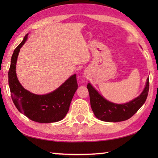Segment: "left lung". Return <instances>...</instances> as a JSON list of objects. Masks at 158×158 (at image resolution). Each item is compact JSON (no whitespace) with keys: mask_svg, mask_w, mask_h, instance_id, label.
I'll return each instance as SVG.
<instances>
[{"mask_svg":"<svg viewBox=\"0 0 158 158\" xmlns=\"http://www.w3.org/2000/svg\"><path fill=\"white\" fill-rule=\"evenodd\" d=\"M90 105L96 118L106 122H118L130 119L145 102L149 88V78L147 79L145 87L140 94L130 102L116 104L105 99L88 83Z\"/></svg>","mask_w":158,"mask_h":158,"instance_id":"1","label":"left lung"}]
</instances>
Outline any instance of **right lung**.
I'll return each mask as SVG.
<instances>
[{"label":"right lung","mask_w":158,"mask_h":158,"mask_svg":"<svg viewBox=\"0 0 158 158\" xmlns=\"http://www.w3.org/2000/svg\"><path fill=\"white\" fill-rule=\"evenodd\" d=\"M29 34L15 49L11 57L8 76L11 98L19 111L39 123H53L63 119L78 88L76 74L70 76L59 88L50 93L38 95L23 88L16 75V63L22 47Z\"/></svg>","instance_id":"add662e5"}]
</instances>
